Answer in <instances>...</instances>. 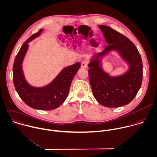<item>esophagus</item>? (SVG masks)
I'll list each match as a JSON object with an SVG mask.
<instances>
[{
  "instance_id": "obj_1",
  "label": "esophagus",
  "mask_w": 157,
  "mask_h": 157,
  "mask_svg": "<svg viewBox=\"0 0 157 157\" xmlns=\"http://www.w3.org/2000/svg\"><path fill=\"white\" fill-rule=\"evenodd\" d=\"M87 65H88V62L86 60H83L82 61V63H81V67H83V68H85L87 67Z\"/></svg>"
}]
</instances>
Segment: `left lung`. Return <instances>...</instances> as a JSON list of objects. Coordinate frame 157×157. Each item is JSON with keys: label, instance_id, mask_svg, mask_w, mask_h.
Returning <instances> with one entry per match:
<instances>
[{"label": "left lung", "instance_id": "obj_1", "mask_svg": "<svg viewBox=\"0 0 157 157\" xmlns=\"http://www.w3.org/2000/svg\"><path fill=\"white\" fill-rule=\"evenodd\" d=\"M108 44L102 52L92 56L88 66L90 83L96 101L109 108L129 104L140 90L143 80V63L135 44L127 37L108 26L99 25ZM115 52L128 64L124 73L112 76L102 68L101 60Z\"/></svg>", "mask_w": 157, "mask_h": 157}]
</instances>
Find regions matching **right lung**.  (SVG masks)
<instances>
[{
	"label": "right lung",
	"instance_id": "add662e5",
	"mask_svg": "<svg viewBox=\"0 0 157 157\" xmlns=\"http://www.w3.org/2000/svg\"><path fill=\"white\" fill-rule=\"evenodd\" d=\"M43 32L31 36L17 53L13 67V83L21 99L30 107L41 110H52L63 104L66 99L71 84L81 64L75 63L63 68L49 84L41 87L30 85L25 78L22 63L29 49V43L38 37Z\"/></svg>",
	"mask_w": 157,
	"mask_h": 157
}]
</instances>
